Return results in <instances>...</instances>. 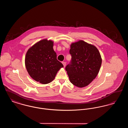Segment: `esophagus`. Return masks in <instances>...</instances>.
<instances>
[{
  "instance_id": "obj_1",
  "label": "esophagus",
  "mask_w": 128,
  "mask_h": 128,
  "mask_svg": "<svg viewBox=\"0 0 128 128\" xmlns=\"http://www.w3.org/2000/svg\"><path fill=\"white\" fill-rule=\"evenodd\" d=\"M62 63L63 64V65L64 67H65V66H66V62H62Z\"/></svg>"
}]
</instances>
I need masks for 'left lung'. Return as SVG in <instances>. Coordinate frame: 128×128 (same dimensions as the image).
<instances>
[{"label":"left lung","instance_id":"obj_1","mask_svg":"<svg viewBox=\"0 0 128 128\" xmlns=\"http://www.w3.org/2000/svg\"><path fill=\"white\" fill-rule=\"evenodd\" d=\"M72 62L65 68L70 82L82 88L89 85L98 75L102 64L101 56L94 45L83 40L70 44Z\"/></svg>","mask_w":128,"mask_h":128}]
</instances>
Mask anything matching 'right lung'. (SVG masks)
Returning <instances> with one entry per match:
<instances>
[{
	"label": "right lung",
	"mask_w": 128,
	"mask_h": 128,
	"mask_svg": "<svg viewBox=\"0 0 128 128\" xmlns=\"http://www.w3.org/2000/svg\"><path fill=\"white\" fill-rule=\"evenodd\" d=\"M53 46L51 40H41L29 48L25 56V65L30 77L44 84L52 82L63 67L56 59Z\"/></svg>",
	"instance_id": "add662e5"
}]
</instances>
